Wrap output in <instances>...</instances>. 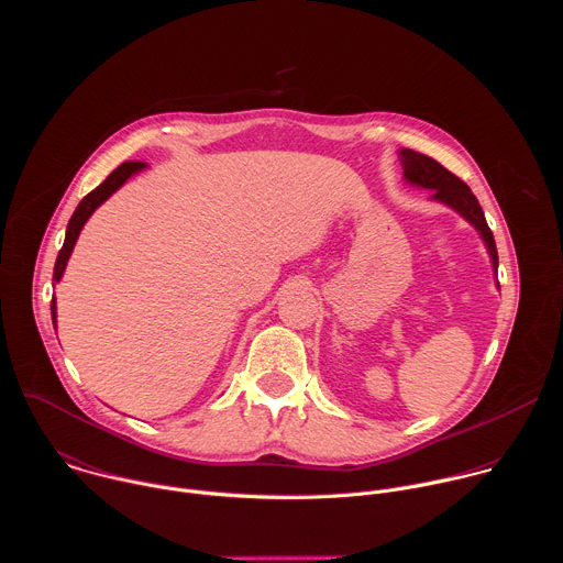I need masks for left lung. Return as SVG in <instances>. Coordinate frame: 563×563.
Masks as SVG:
<instances>
[{"instance_id": "obj_1", "label": "left lung", "mask_w": 563, "mask_h": 563, "mask_svg": "<svg viewBox=\"0 0 563 563\" xmlns=\"http://www.w3.org/2000/svg\"><path fill=\"white\" fill-rule=\"evenodd\" d=\"M400 165H404V176L410 185L432 189V200H439L454 211H459L476 231L484 238V243L488 247V254L493 258V269L497 272L499 267V256H497V245H495V235L486 222L484 209H481L478 200L470 191V187L456 178L452 172H448L443 165H439L437 159L430 155H423L412 148H400Z\"/></svg>"}]
</instances>
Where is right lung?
Returning a JSON list of instances; mask_svg holds the SVG:
<instances>
[{
	"mask_svg": "<svg viewBox=\"0 0 563 563\" xmlns=\"http://www.w3.org/2000/svg\"><path fill=\"white\" fill-rule=\"evenodd\" d=\"M144 167H146L144 163H122L98 189H93L89 196L82 198V202L77 205V209L73 211L70 220H68V227H66L64 245H62V250H59V254H57V261H55V269H53L55 283H59V278H62V274H64V269H66V263H68V258H70V252H73V247H75V243H77V235H79V231H82L85 222L91 218V213H93L111 194H115L133 174L142 172ZM51 313H53V325H55V316H57L55 298L51 300Z\"/></svg>",
	"mask_w": 563,
	"mask_h": 563,
	"instance_id": "add662e5",
	"label": "right lung"
}]
</instances>
